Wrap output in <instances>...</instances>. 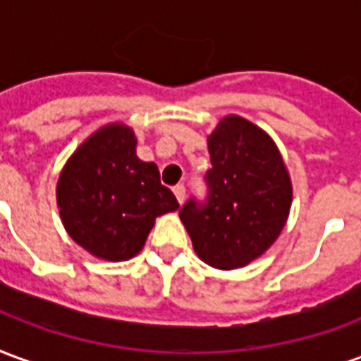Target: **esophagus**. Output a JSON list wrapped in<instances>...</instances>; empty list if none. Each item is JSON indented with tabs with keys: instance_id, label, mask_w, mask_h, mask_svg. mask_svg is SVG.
I'll return each mask as SVG.
<instances>
[{
	"instance_id": "1",
	"label": "esophagus",
	"mask_w": 361,
	"mask_h": 361,
	"mask_svg": "<svg viewBox=\"0 0 361 361\" xmlns=\"http://www.w3.org/2000/svg\"><path fill=\"white\" fill-rule=\"evenodd\" d=\"M173 195H176V199H178V203H183V199H185V188L183 185H176L173 188Z\"/></svg>"
}]
</instances>
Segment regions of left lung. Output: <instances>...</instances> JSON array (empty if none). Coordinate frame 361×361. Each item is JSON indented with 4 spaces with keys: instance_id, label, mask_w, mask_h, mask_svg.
<instances>
[{
    "instance_id": "1",
    "label": "left lung",
    "mask_w": 361,
    "mask_h": 361,
    "mask_svg": "<svg viewBox=\"0 0 361 361\" xmlns=\"http://www.w3.org/2000/svg\"><path fill=\"white\" fill-rule=\"evenodd\" d=\"M207 145L209 195L204 203L189 199L180 219L199 259L240 269L276 242L292 207V181L274 141L240 116L220 119Z\"/></svg>"
}]
</instances>
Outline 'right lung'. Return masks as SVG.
<instances>
[{"label":"right lung","instance_id":"obj_1","mask_svg":"<svg viewBox=\"0 0 361 361\" xmlns=\"http://www.w3.org/2000/svg\"><path fill=\"white\" fill-rule=\"evenodd\" d=\"M135 147L131 127L108 123L75 150L59 173L56 197L61 222L98 259L135 257L157 216L180 207L160 183L158 166L142 162Z\"/></svg>","mask_w":361,"mask_h":361}]
</instances>
